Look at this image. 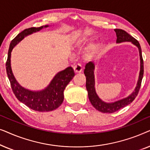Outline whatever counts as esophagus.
<instances>
[{"instance_id": "esophagus-1", "label": "esophagus", "mask_w": 150, "mask_h": 150, "mask_svg": "<svg viewBox=\"0 0 150 150\" xmlns=\"http://www.w3.org/2000/svg\"><path fill=\"white\" fill-rule=\"evenodd\" d=\"M75 73H81L82 71H83V68H82V66L80 64H76L73 67Z\"/></svg>"}]
</instances>
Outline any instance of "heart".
Returning a JSON list of instances; mask_svg holds the SVG:
<instances>
[{
    "mask_svg": "<svg viewBox=\"0 0 150 150\" xmlns=\"http://www.w3.org/2000/svg\"><path fill=\"white\" fill-rule=\"evenodd\" d=\"M89 38L87 36H82L81 38L77 39L74 42V47L76 49H81L85 47L89 43ZM96 52V48H93L91 50V54H95Z\"/></svg>",
    "mask_w": 150,
    "mask_h": 150,
    "instance_id": "b5f03b06",
    "label": "heart"
}]
</instances>
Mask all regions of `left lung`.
I'll list each match as a JSON object with an SVG mask.
<instances>
[{
    "instance_id": "obj_1",
    "label": "left lung",
    "mask_w": 150,
    "mask_h": 150,
    "mask_svg": "<svg viewBox=\"0 0 150 150\" xmlns=\"http://www.w3.org/2000/svg\"><path fill=\"white\" fill-rule=\"evenodd\" d=\"M117 35V44H120L122 42H131L134 46H136L139 49V57H140V71H139V79L137 81V86L135 89L130 95L128 97L119 100L114 102H106L100 99L98 96L96 91L95 87V63L90 61L85 65V69L84 70V74L86 76V88L88 92V97L92 105L96 110L104 113H112L117 111L121 108L125 107L128 104H130L137 97V94L140 89L141 81H142L143 76V61L141 53V46L138 41L130 35L128 33L122 29H115Z\"/></svg>"
}]
</instances>
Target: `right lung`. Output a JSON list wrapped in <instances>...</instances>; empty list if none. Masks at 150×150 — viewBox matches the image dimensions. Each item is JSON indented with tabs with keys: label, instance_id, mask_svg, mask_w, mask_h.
Masks as SVG:
<instances>
[{
	"label": "right lung",
	"instance_id": "right-lung-1",
	"mask_svg": "<svg viewBox=\"0 0 150 150\" xmlns=\"http://www.w3.org/2000/svg\"><path fill=\"white\" fill-rule=\"evenodd\" d=\"M48 26L49 25H45L38 28H26L18 34L10 43L6 62L7 76L16 97L28 107L39 112L51 111L56 109L62 104L64 99L63 91L74 76V71L71 67H67L64 70L57 73L45 89L40 91H32L23 87L16 81L11 69V54L14 47L24 38L33 33L40 31L44 28H48Z\"/></svg>",
	"mask_w": 150,
	"mask_h": 150
}]
</instances>
